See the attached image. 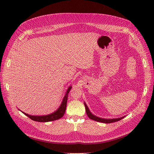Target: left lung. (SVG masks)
I'll return each instance as SVG.
<instances>
[{
    "label": "left lung",
    "mask_w": 154,
    "mask_h": 154,
    "mask_svg": "<svg viewBox=\"0 0 154 154\" xmlns=\"http://www.w3.org/2000/svg\"><path fill=\"white\" fill-rule=\"evenodd\" d=\"M84 105H85V110H86V113L88 116V117L90 119H92V120L96 121V122H101V123H111L118 122V121H119L122 119H123V118H125V116H123V117H121V118H114V119L101 118L97 117V116L92 114V112L90 111L89 109L88 108V106H87V104L85 103V102H84Z\"/></svg>",
    "instance_id": "1"
}]
</instances>
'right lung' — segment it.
Returning a JSON list of instances; mask_svg holds the SVG:
<instances>
[{"label":"right lung","mask_w":154,"mask_h":154,"mask_svg":"<svg viewBox=\"0 0 154 154\" xmlns=\"http://www.w3.org/2000/svg\"><path fill=\"white\" fill-rule=\"evenodd\" d=\"M71 88H72V86L69 87V88H67V90L66 91V94H65L63 97L61 105H60V106H59V108L53 113L48 114V115H44V116H31L29 114H27L22 111V112L23 114H24L28 118H29L31 119L38 122H52V121L59 119L60 118L63 117V114H65V112H66L68 94L70 91H71Z\"/></svg>","instance_id":"1"}]
</instances>
